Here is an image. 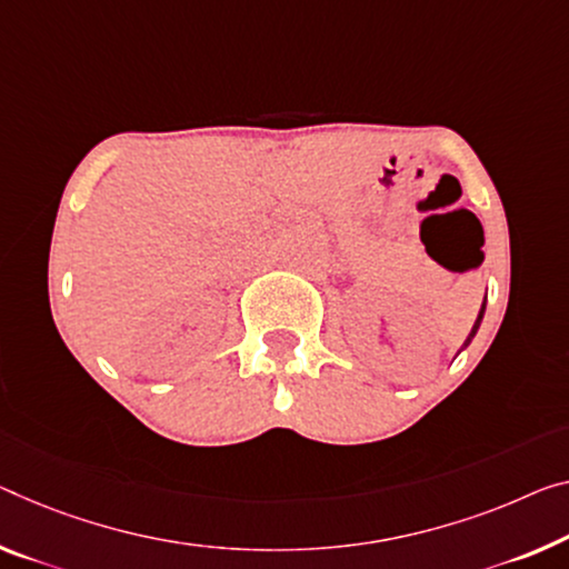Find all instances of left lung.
Instances as JSON below:
<instances>
[{
  "label": "left lung",
  "mask_w": 569,
  "mask_h": 569,
  "mask_svg": "<svg viewBox=\"0 0 569 569\" xmlns=\"http://www.w3.org/2000/svg\"><path fill=\"white\" fill-rule=\"evenodd\" d=\"M483 315H486V300H483V305H480V312H478V318H476V322H473V328H470V333H468V338H466V343H462V348H468V346H470V340L476 338L478 328H480V322H483ZM462 348H460V351H462Z\"/></svg>",
  "instance_id": "8db88e82"
}]
</instances>
